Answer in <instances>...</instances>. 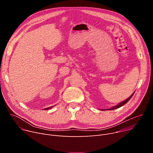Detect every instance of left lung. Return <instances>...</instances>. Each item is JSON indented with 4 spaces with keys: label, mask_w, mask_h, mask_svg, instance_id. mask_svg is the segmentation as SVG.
<instances>
[{
    "label": "left lung",
    "mask_w": 153,
    "mask_h": 153,
    "mask_svg": "<svg viewBox=\"0 0 153 153\" xmlns=\"http://www.w3.org/2000/svg\"><path fill=\"white\" fill-rule=\"evenodd\" d=\"M134 94V93L131 96L129 97H128L126 100H124V101H123V102H122L121 103H120L119 105H116V106H114V107H113V108H110V109H107L106 110H115V109H117V108H120V107H121V106H122L123 105H124L125 104H126L129 100H130V99L132 97V96H133V94Z\"/></svg>",
    "instance_id": "left-lung-1"
}]
</instances>
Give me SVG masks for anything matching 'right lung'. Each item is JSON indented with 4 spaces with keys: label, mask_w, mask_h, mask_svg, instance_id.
Wrapping results in <instances>:
<instances>
[{
    "label": "right lung",
    "mask_w": 153,
    "mask_h": 153,
    "mask_svg": "<svg viewBox=\"0 0 153 153\" xmlns=\"http://www.w3.org/2000/svg\"><path fill=\"white\" fill-rule=\"evenodd\" d=\"M52 108V106H51V107H48V108H47L44 109V110H49V109H50V108Z\"/></svg>",
    "instance_id": "1"
}]
</instances>
